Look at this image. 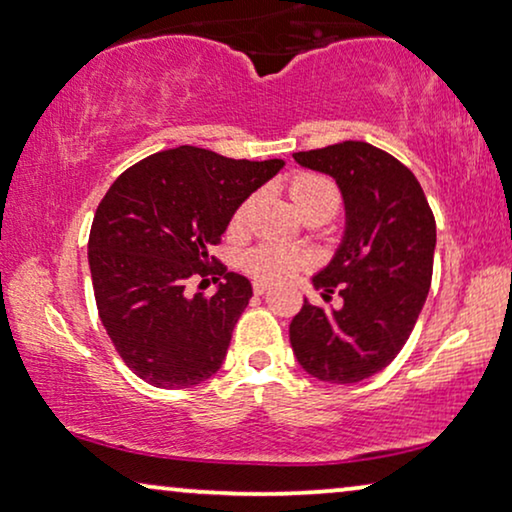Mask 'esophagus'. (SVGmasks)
<instances>
[{
  "instance_id": "1",
  "label": "esophagus",
  "mask_w": 512,
  "mask_h": 512,
  "mask_svg": "<svg viewBox=\"0 0 512 512\" xmlns=\"http://www.w3.org/2000/svg\"><path fill=\"white\" fill-rule=\"evenodd\" d=\"M252 288H255L257 295H264V292H269L271 285L267 281H255V283H252Z\"/></svg>"
}]
</instances>
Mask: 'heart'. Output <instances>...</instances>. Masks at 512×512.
<instances>
[{
	"mask_svg": "<svg viewBox=\"0 0 512 512\" xmlns=\"http://www.w3.org/2000/svg\"><path fill=\"white\" fill-rule=\"evenodd\" d=\"M290 199L295 203L299 213H306V210H316V208L335 213L339 194L335 185H332L330 180H325V177L313 175V173H302L290 182ZM245 215H248V203H243V206L236 210L234 222L241 224L245 220ZM302 262H304L302 252L285 248V245H278V243H260L243 255V267L248 269L252 276L262 278V281H271V283L288 281V278L302 267Z\"/></svg>",
	"mask_w": 512,
	"mask_h": 512,
	"instance_id": "obj_1",
	"label": "heart"
}]
</instances>
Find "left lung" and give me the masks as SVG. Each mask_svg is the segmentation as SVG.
I'll list each match as a JSON object with an SVG mask.
<instances>
[{
    "mask_svg": "<svg viewBox=\"0 0 512 512\" xmlns=\"http://www.w3.org/2000/svg\"><path fill=\"white\" fill-rule=\"evenodd\" d=\"M299 166L337 182L344 234L332 260L311 278L323 299L335 288L342 306H313L290 323L297 363L327 384H358L398 356L431 290L435 217L424 189L391 154L346 140L292 154Z\"/></svg>",
    "mask_w": 512,
    "mask_h": 512,
    "instance_id": "left-lung-1",
    "label": "left lung"
}]
</instances>
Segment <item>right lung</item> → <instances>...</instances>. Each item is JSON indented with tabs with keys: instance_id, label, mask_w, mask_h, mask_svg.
<instances>
[{
	"instance_id": "right-lung-1",
	"label": "right lung",
	"mask_w": 512,
	"mask_h": 512,
	"mask_svg": "<svg viewBox=\"0 0 512 512\" xmlns=\"http://www.w3.org/2000/svg\"><path fill=\"white\" fill-rule=\"evenodd\" d=\"M283 166L182 145L147 156L109 187L88 236V267L102 325L142 381L187 388L222 367L252 285L222 264L208 267V245ZM208 273L225 283L210 298L189 296L188 278Z\"/></svg>"
}]
</instances>
